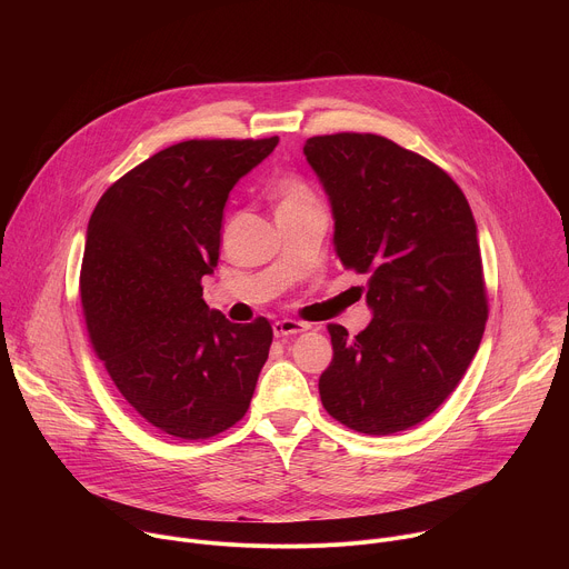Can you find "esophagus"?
<instances>
[{
    "instance_id": "esophagus-1",
    "label": "esophagus",
    "mask_w": 569,
    "mask_h": 569,
    "mask_svg": "<svg viewBox=\"0 0 569 569\" xmlns=\"http://www.w3.org/2000/svg\"><path fill=\"white\" fill-rule=\"evenodd\" d=\"M310 329V323L306 321H297V319H279L272 323V331L277 338H286V336H297V333H306Z\"/></svg>"
}]
</instances>
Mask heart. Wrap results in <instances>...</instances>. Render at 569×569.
Returning a JSON list of instances; mask_svg holds the SVG:
<instances>
[{
	"instance_id": "obj_1",
	"label": "heart",
	"mask_w": 569,
	"mask_h": 569,
	"mask_svg": "<svg viewBox=\"0 0 569 569\" xmlns=\"http://www.w3.org/2000/svg\"><path fill=\"white\" fill-rule=\"evenodd\" d=\"M277 200V213H295V211H312L319 209V200L315 191L301 178H283L272 189Z\"/></svg>"
}]
</instances>
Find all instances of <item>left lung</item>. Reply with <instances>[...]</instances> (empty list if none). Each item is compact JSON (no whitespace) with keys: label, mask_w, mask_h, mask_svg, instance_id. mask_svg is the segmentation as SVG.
<instances>
[{"label":"left lung","mask_w":569,"mask_h":569,"mask_svg":"<svg viewBox=\"0 0 569 569\" xmlns=\"http://www.w3.org/2000/svg\"><path fill=\"white\" fill-rule=\"evenodd\" d=\"M303 154L331 202L336 254L369 277L373 312L356 338L329 323L321 405L362 435L408 430L455 391L483 336L472 211L446 171L380 134L310 137Z\"/></svg>","instance_id":"1"}]
</instances>
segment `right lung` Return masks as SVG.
<instances>
[{"instance_id":"1","label":"right lung","mask_w":569,"mask_h":569,"mask_svg":"<svg viewBox=\"0 0 569 569\" xmlns=\"http://www.w3.org/2000/svg\"><path fill=\"white\" fill-rule=\"evenodd\" d=\"M277 143L169 146L117 180L90 218L80 299L92 347L137 415L171 437L238 423L268 360L270 321L231 323L200 283L218 266L229 191Z\"/></svg>"}]
</instances>
